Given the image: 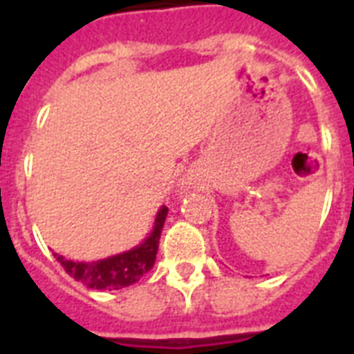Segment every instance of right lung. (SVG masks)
<instances>
[{"label": "right lung", "mask_w": 354, "mask_h": 354, "mask_svg": "<svg viewBox=\"0 0 354 354\" xmlns=\"http://www.w3.org/2000/svg\"><path fill=\"white\" fill-rule=\"evenodd\" d=\"M167 207H160L158 215H156L154 227L147 239H145L139 246L122 252L113 257L101 259V261H93V263H77V261H69L64 259L62 255L55 253L57 261L64 266L73 279L84 283L88 288H95V290H119L124 286L133 285L139 281L152 266H154L156 253L160 246V236L163 224L167 218Z\"/></svg>", "instance_id": "add662e5"}]
</instances>
